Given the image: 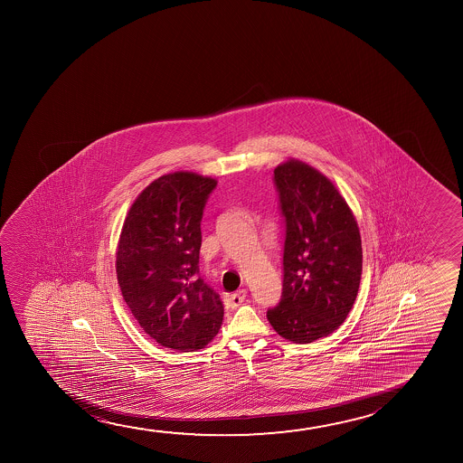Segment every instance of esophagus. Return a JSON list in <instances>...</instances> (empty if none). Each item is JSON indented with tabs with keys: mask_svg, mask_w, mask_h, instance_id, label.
I'll use <instances>...</instances> for the list:
<instances>
[{
	"mask_svg": "<svg viewBox=\"0 0 463 463\" xmlns=\"http://www.w3.org/2000/svg\"><path fill=\"white\" fill-rule=\"evenodd\" d=\"M247 298V289H239V291L231 294L228 298V304L231 308H237L239 305Z\"/></svg>",
	"mask_w": 463,
	"mask_h": 463,
	"instance_id": "obj_1",
	"label": "esophagus"
}]
</instances>
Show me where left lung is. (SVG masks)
Returning a JSON list of instances; mask_svg holds the SVG:
<instances>
[{"label": "left lung", "mask_w": 463, "mask_h": 463, "mask_svg": "<svg viewBox=\"0 0 463 463\" xmlns=\"http://www.w3.org/2000/svg\"><path fill=\"white\" fill-rule=\"evenodd\" d=\"M273 180L285 216L283 292L267 319L279 335L311 343L342 326L362 275V241L353 210L324 174L289 158Z\"/></svg>", "instance_id": "1"}]
</instances>
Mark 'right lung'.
<instances>
[{
	"mask_svg": "<svg viewBox=\"0 0 463 463\" xmlns=\"http://www.w3.org/2000/svg\"><path fill=\"white\" fill-rule=\"evenodd\" d=\"M216 180L172 172L153 180L128 212L117 247L121 296L146 335L190 353L222 327V302L199 277L201 220Z\"/></svg>",
	"mask_w": 463,
	"mask_h": 463,
	"instance_id": "add662e5",
	"label": "right lung"
}]
</instances>
